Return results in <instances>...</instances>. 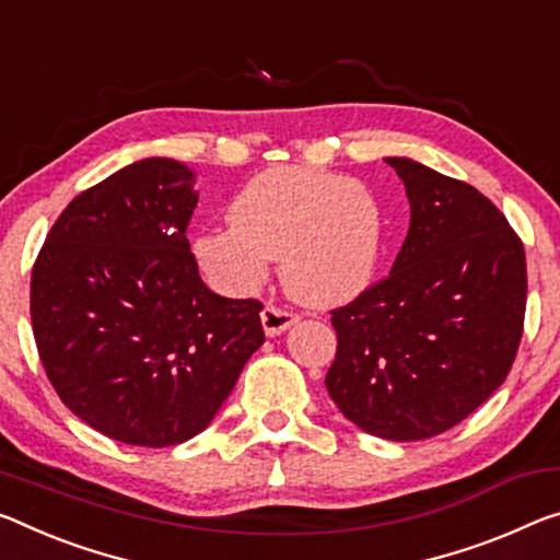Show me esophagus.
<instances>
[{"label": "esophagus", "instance_id": "1", "mask_svg": "<svg viewBox=\"0 0 560 560\" xmlns=\"http://www.w3.org/2000/svg\"><path fill=\"white\" fill-rule=\"evenodd\" d=\"M299 322V314L289 312V308H281L277 304H266L264 312H261V324H264V331L269 336H279L287 331L289 326H294Z\"/></svg>", "mask_w": 560, "mask_h": 560}]
</instances>
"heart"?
I'll return each mask as SVG.
<instances>
[{
    "mask_svg": "<svg viewBox=\"0 0 560 560\" xmlns=\"http://www.w3.org/2000/svg\"><path fill=\"white\" fill-rule=\"evenodd\" d=\"M226 226L194 242L219 287L248 291L279 259L291 296L314 306L349 301L369 287L384 242V209L363 182L316 168L256 174L229 203Z\"/></svg>",
    "mask_w": 560,
    "mask_h": 560,
    "instance_id": "1",
    "label": "heart"
}]
</instances>
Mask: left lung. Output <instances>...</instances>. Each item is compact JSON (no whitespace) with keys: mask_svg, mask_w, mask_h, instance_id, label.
<instances>
[{"mask_svg":"<svg viewBox=\"0 0 560 560\" xmlns=\"http://www.w3.org/2000/svg\"><path fill=\"white\" fill-rule=\"evenodd\" d=\"M411 226L392 273L331 312L326 388L346 419L388 441L454 429L499 388L526 316V252L491 199L411 159Z\"/></svg>","mask_w":560,"mask_h":560,"instance_id":"1","label":"left lung"}]
</instances>
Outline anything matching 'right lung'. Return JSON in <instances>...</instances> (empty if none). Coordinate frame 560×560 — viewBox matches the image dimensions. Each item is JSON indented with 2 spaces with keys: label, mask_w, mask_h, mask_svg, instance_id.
<instances>
[{
  "label": "right lung",
  "mask_w": 560,
  "mask_h": 560,
  "mask_svg": "<svg viewBox=\"0 0 560 560\" xmlns=\"http://www.w3.org/2000/svg\"><path fill=\"white\" fill-rule=\"evenodd\" d=\"M199 194L174 159H141L69 201L32 269V331L69 411L129 446L164 448L214 419L264 343L256 299L199 277Z\"/></svg>",
  "instance_id": "1"
}]
</instances>
